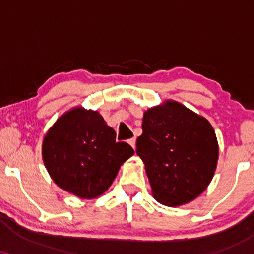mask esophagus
<instances>
[{"label":"esophagus","mask_w":254,"mask_h":254,"mask_svg":"<svg viewBox=\"0 0 254 254\" xmlns=\"http://www.w3.org/2000/svg\"><path fill=\"white\" fill-rule=\"evenodd\" d=\"M127 143H129L131 147H132L133 149H135V148H136V138H135V137H133V138H130L129 141H127Z\"/></svg>","instance_id":"34e87169"}]
</instances>
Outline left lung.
Masks as SVG:
<instances>
[{
    "mask_svg": "<svg viewBox=\"0 0 254 254\" xmlns=\"http://www.w3.org/2000/svg\"><path fill=\"white\" fill-rule=\"evenodd\" d=\"M142 130L136 153L157 202L180 206L202 194L218 160L217 137L208 119L166 100L145 111Z\"/></svg>",
    "mask_w": 254,
    "mask_h": 254,
    "instance_id": "left-lung-1",
    "label": "left lung"
}]
</instances>
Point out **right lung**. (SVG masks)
<instances>
[{
  "label": "right lung",
  "mask_w": 254,
  "mask_h": 254,
  "mask_svg": "<svg viewBox=\"0 0 254 254\" xmlns=\"http://www.w3.org/2000/svg\"><path fill=\"white\" fill-rule=\"evenodd\" d=\"M127 142L116 141V131L98 111L72 107L45 133L43 161L57 186L82 199L109 190L121 166L133 155Z\"/></svg>",
  "instance_id": "obj_1"
}]
</instances>
